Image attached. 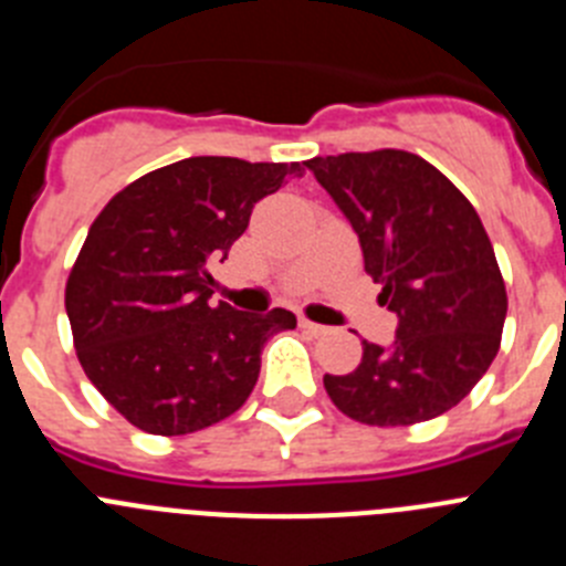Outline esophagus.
<instances>
[{
	"mask_svg": "<svg viewBox=\"0 0 566 566\" xmlns=\"http://www.w3.org/2000/svg\"><path fill=\"white\" fill-rule=\"evenodd\" d=\"M300 328H306V332L314 334V337H323V334H328L326 326H319V323H314V319H306V317H300Z\"/></svg>",
	"mask_w": 566,
	"mask_h": 566,
	"instance_id": "1",
	"label": "esophagus"
}]
</instances>
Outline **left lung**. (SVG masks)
Returning <instances> with one entry per match:
<instances>
[{
    "mask_svg": "<svg viewBox=\"0 0 566 566\" xmlns=\"http://www.w3.org/2000/svg\"><path fill=\"white\" fill-rule=\"evenodd\" d=\"M352 221L379 303L399 317L391 348L363 339L352 374H326L345 417L377 428L451 411L502 345L507 292L473 203L433 164L405 149L306 161Z\"/></svg>",
    "mask_w": 566,
    "mask_h": 566,
    "instance_id": "obj_1",
    "label": "left lung"
}]
</instances>
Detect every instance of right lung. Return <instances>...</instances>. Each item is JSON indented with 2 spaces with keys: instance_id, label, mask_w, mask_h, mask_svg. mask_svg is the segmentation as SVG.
Returning <instances> with one entry per match:
<instances>
[{
  "instance_id": "obj_1",
  "label": "right lung",
  "mask_w": 566,
  "mask_h": 566,
  "mask_svg": "<svg viewBox=\"0 0 566 566\" xmlns=\"http://www.w3.org/2000/svg\"><path fill=\"white\" fill-rule=\"evenodd\" d=\"M300 175V161L198 155L135 178L98 212L64 308L87 379L138 431L184 437L232 417L263 343L297 326L286 308L209 306V266L247 232L254 203Z\"/></svg>"
}]
</instances>
